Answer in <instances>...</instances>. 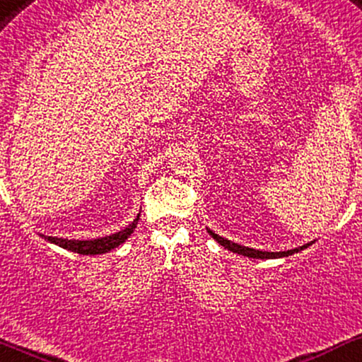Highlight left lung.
I'll return each instance as SVG.
<instances>
[{
  "mask_svg": "<svg viewBox=\"0 0 362 362\" xmlns=\"http://www.w3.org/2000/svg\"><path fill=\"white\" fill-rule=\"evenodd\" d=\"M207 231H209V235L213 236V238L219 245H221V247L228 248V250H231V252H235V253H240V255L248 257V259H279V257H289V255H293V253H298L300 250H305V248H308L310 245L313 243V242L306 243V245H303V247L293 248V250H286V252H262V250H255V248L242 247V245L230 242V240H226V238H223V236L213 233V231H211V230H207Z\"/></svg>",
  "mask_w": 362,
  "mask_h": 362,
  "instance_id": "obj_1",
  "label": "left lung"
}]
</instances>
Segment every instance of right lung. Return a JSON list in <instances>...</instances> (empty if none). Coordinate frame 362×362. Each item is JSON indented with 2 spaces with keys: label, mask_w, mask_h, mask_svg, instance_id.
Listing matches in <instances>:
<instances>
[{
  "label": "right lung",
  "mask_w": 362,
  "mask_h": 362,
  "mask_svg": "<svg viewBox=\"0 0 362 362\" xmlns=\"http://www.w3.org/2000/svg\"><path fill=\"white\" fill-rule=\"evenodd\" d=\"M138 221H139V214L136 216L134 221L129 224L127 228L120 230L119 233L103 236V238H97V240H68V238H57V236H45V235H40V236L47 240V242L57 245V247L81 253V255H100V253L110 252L112 248L119 247V245L126 242L129 236H131L132 231H134Z\"/></svg>",
  "instance_id": "obj_1"
}]
</instances>
